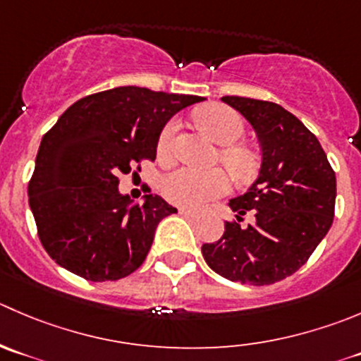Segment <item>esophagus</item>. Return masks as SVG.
<instances>
[{"mask_svg": "<svg viewBox=\"0 0 361 361\" xmlns=\"http://www.w3.org/2000/svg\"><path fill=\"white\" fill-rule=\"evenodd\" d=\"M180 215L188 216V219H197L199 212H195V209H188V208H180Z\"/></svg>", "mask_w": 361, "mask_h": 361, "instance_id": "34e87169", "label": "esophagus"}]
</instances>
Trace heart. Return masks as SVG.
<instances>
[{
  "label": "heart",
  "instance_id": "obj_1",
  "mask_svg": "<svg viewBox=\"0 0 361 361\" xmlns=\"http://www.w3.org/2000/svg\"><path fill=\"white\" fill-rule=\"evenodd\" d=\"M197 121L219 145L229 146L222 152V160L238 178L252 176L254 159L247 152L234 148L243 135V121L236 111L226 106H206L197 113ZM178 123L169 121L159 137V153L166 157L173 146ZM231 188V176L222 169L197 171L192 167H178L164 176L162 194L167 201L178 206L197 208L212 199L220 197Z\"/></svg>",
  "mask_w": 361,
  "mask_h": 361
}]
</instances>
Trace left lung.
I'll list each match as a JSON object with an SVG mask.
<instances>
[{
	"mask_svg": "<svg viewBox=\"0 0 361 361\" xmlns=\"http://www.w3.org/2000/svg\"><path fill=\"white\" fill-rule=\"evenodd\" d=\"M254 127L261 167L245 194L229 201L238 222H226L222 238L202 245V255L220 277L268 286L302 268L334 222L337 178L316 135L274 102L222 97Z\"/></svg>",
	"mask_w": 361,
	"mask_h": 361,
	"instance_id": "left-lung-1",
	"label": "left lung"
}]
</instances>
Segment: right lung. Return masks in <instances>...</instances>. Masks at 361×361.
I'll list each match as a JSON object with an SVG mask.
<instances>
[{"label": "right lung", "instance_id": "1", "mask_svg": "<svg viewBox=\"0 0 361 361\" xmlns=\"http://www.w3.org/2000/svg\"><path fill=\"white\" fill-rule=\"evenodd\" d=\"M202 100L120 86L84 97L59 116L42 137L27 197L38 238L61 268L106 282L145 262L159 222L178 209L153 194L134 202L118 176L155 160L167 121Z\"/></svg>", "mask_w": 361, "mask_h": 361}]
</instances>
